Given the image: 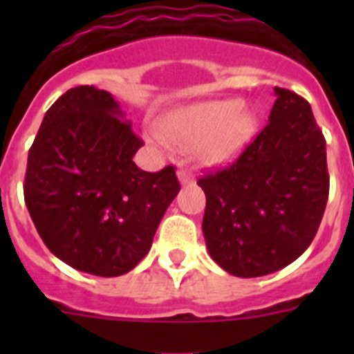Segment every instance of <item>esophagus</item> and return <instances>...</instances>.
<instances>
[{"label": "esophagus", "instance_id": "obj_1", "mask_svg": "<svg viewBox=\"0 0 354 354\" xmlns=\"http://www.w3.org/2000/svg\"><path fill=\"white\" fill-rule=\"evenodd\" d=\"M177 175H179V180L183 184H189L195 180V175H193V171L187 170V168H180V170L177 171Z\"/></svg>", "mask_w": 354, "mask_h": 354}]
</instances>
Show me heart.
<instances>
[{
  "mask_svg": "<svg viewBox=\"0 0 354 354\" xmlns=\"http://www.w3.org/2000/svg\"><path fill=\"white\" fill-rule=\"evenodd\" d=\"M257 131V115L239 99L202 102L175 111L165 122V136L149 133L159 147L168 142L180 149H195L204 161L214 162L237 154Z\"/></svg>",
  "mask_w": 354,
  "mask_h": 354,
  "instance_id": "obj_1",
  "label": "heart"
}]
</instances>
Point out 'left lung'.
<instances>
[{"label":"left lung","instance_id":"obj_1","mask_svg":"<svg viewBox=\"0 0 354 354\" xmlns=\"http://www.w3.org/2000/svg\"><path fill=\"white\" fill-rule=\"evenodd\" d=\"M268 126L220 170L202 175L209 255L227 273L255 278L282 270L314 241L326 209V140L310 104L274 88Z\"/></svg>","mask_w":354,"mask_h":354}]
</instances>
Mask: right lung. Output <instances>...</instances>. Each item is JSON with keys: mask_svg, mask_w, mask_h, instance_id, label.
Listing matches in <instances>:
<instances>
[{"mask_svg": "<svg viewBox=\"0 0 354 354\" xmlns=\"http://www.w3.org/2000/svg\"><path fill=\"white\" fill-rule=\"evenodd\" d=\"M113 95L76 86L46 111L28 152L24 202L53 255L74 270L118 277L149 253L180 189L175 168L150 174L143 145Z\"/></svg>", "mask_w": 354, "mask_h": 354, "instance_id": "add662e5", "label": "right lung"}]
</instances>
